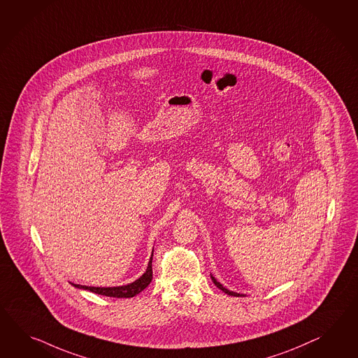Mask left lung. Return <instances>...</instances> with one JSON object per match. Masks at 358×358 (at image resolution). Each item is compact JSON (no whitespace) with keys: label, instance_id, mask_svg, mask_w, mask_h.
Listing matches in <instances>:
<instances>
[{"label":"left lung","instance_id":"obj_1","mask_svg":"<svg viewBox=\"0 0 358 358\" xmlns=\"http://www.w3.org/2000/svg\"><path fill=\"white\" fill-rule=\"evenodd\" d=\"M210 278H212V280H213V283H215V285H216V286H217L220 289H222V291H224L225 294H227V295H230V296H242L241 294H236V292H233V291H229V289H227V288L224 287V286H222L220 282H217L216 279L213 278V277H210Z\"/></svg>","mask_w":358,"mask_h":358}]
</instances>
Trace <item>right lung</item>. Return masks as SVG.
Here are the masks:
<instances>
[{"label": "right lung", "instance_id": "1", "mask_svg": "<svg viewBox=\"0 0 358 358\" xmlns=\"http://www.w3.org/2000/svg\"><path fill=\"white\" fill-rule=\"evenodd\" d=\"M152 279V255L151 259L148 262V271L141 277V278L134 280L131 285L127 286H122V287H87V286H80V285H73L75 287L83 288V289H87L90 292H94L98 295H105V296L110 297H133L136 296L137 294H140L141 291H143L145 288L148 287Z\"/></svg>", "mask_w": 358, "mask_h": 358}]
</instances>
